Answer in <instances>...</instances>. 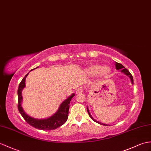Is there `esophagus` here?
Returning a JSON list of instances; mask_svg holds the SVG:
<instances>
[{"label": "esophagus", "mask_w": 151, "mask_h": 151, "mask_svg": "<svg viewBox=\"0 0 151 151\" xmlns=\"http://www.w3.org/2000/svg\"><path fill=\"white\" fill-rule=\"evenodd\" d=\"M83 91V89L82 88V87H80V88H78V89L76 90V94H78V93H82Z\"/></svg>", "instance_id": "1"}]
</instances>
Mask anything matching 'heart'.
<instances>
[{
  "label": "heart",
  "mask_w": 151,
  "mask_h": 151,
  "mask_svg": "<svg viewBox=\"0 0 151 151\" xmlns=\"http://www.w3.org/2000/svg\"><path fill=\"white\" fill-rule=\"evenodd\" d=\"M87 75L90 76H106L111 73V69L108 66H101L99 64H93L88 66L84 71Z\"/></svg>",
  "instance_id": "b5f03b06"
}]
</instances>
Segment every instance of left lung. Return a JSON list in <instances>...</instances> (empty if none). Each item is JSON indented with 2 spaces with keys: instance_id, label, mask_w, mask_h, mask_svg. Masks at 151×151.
I'll list each match as a JSON object with an SVG mask.
<instances>
[{
  "instance_id": "left-lung-1",
  "label": "left lung",
  "mask_w": 151,
  "mask_h": 151,
  "mask_svg": "<svg viewBox=\"0 0 151 151\" xmlns=\"http://www.w3.org/2000/svg\"><path fill=\"white\" fill-rule=\"evenodd\" d=\"M116 69H121V70H122V72L124 73L125 75H127L128 76H129V78H131V80L132 83L133 84V77H132V75L131 74V73L129 72L127 69H125V68H124V66L123 65H122L121 64H120V63H116ZM87 113H88V114H89V116L91 117V118L92 120H93L94 122H96V123H99V124L103 125H105V126L107 125V124H101V123H100V122H98V121H96V120H94V119L91 116V115L90 114V113H89V109H88V108H87Z\"/></svg>"
}]
</instances>
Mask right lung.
I'll return each instance as SVG.
<instances>
[{"label": "right lung", "mask_w": 151, "mask_h": 151, "mask_svg": "<svg viewBox=\"0 0 151 151\" xmlns=\"http://www.w3.org/2000/svg\"><path fill=\"white\" fill-rule=\"evenodd\" d=\"M33 69H31V71ZM27 75L28 73L24 77L22 81L19 83L18 91H17L18 92V109L23 118L28 124H29L35 128L40 129V130H53V129H57L60 127L62 125H64L66 121H67L68 118L69 103L73 99V97L75 96V94H73L68 99L63 101L57 113L54 115H52V116L47 119H44V120H36V119L30 117L29 116H28L24 113L20 104L22 100V91L24 88V87H25V80Z\"/></svg>", "instance_id": "obj_1"}]
</instances>
